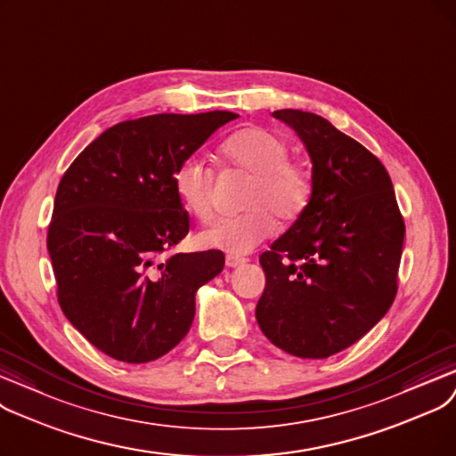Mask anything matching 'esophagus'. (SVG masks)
I'll list each match as a JSON object with an SVG mask.
<instances>
[{"instance_id":"obj_1","label":"esophagus","mask_w":456,"mask_h":456,"mask_svg":"<svg viewBox=\"0 0 456 456\" xmlns=\"http://www.w3.org/2000/svg\"><path fill=\"white\" fill-rule=\"evenodd\" d=\"M243 264H247V257H243V256H232V254L226 256V265L228 267H237V265H243Z\"/></svg>"}]
</instances>
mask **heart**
I'll return each mask as SVG.
<instances>
[{
  "label": "heart",
  "instance_id": "1",
  "mask_svg": "<svg viewBox=\"0 0 456 456\" xmlns=\"http://www.w3.org/2000/svg\"><path fill=\"white\" fill-rule=\"evenodd\" d=\"M230 170L250 176L243 192L245 213L216 221L199 233V245L241 256L274 233L276 219L298 221L314 194L312 170L289 159L288 142L265 127L248 126L219 146ZM172 185L183 208L202 223L213 216L215 172L199 158H185L172 175Z\"/></svg>",
  "mask_w": 456,
  "mask_h": 456
}]
</instances>
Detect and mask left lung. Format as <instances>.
Returning <instances> with one entry per match:
<instances>
[{
  "mask_svg": "<svg viewBox=\"0 0 456 456\" xmlns=\"http://www.w3.org/2000/svg\"><path fill=\"white\" fill-rule=\"evenodd\" d=\"M312 158L305 215L259 256L267 284L259 329L298 358H329L370 332L394 305L404 221L387 170L319 115L280 110Z\"/></svg>",
  "mask_w": 456,
  "mask_h": 456,
  "instance_id": "obj_1",
  "label": "left lung"
}]
</instances>
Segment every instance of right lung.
Here are the masks:
<instances>
[{
	"mask_svg": "<svg viewBox=\"0 0 456 456\" xmlns=\"http://www.w3.org/2000/svg\"><path fill=\"white\" fill-rule=\"evenodd\" d=\"M240 115L161 113L118 122L64 172L48 228L62 314L118 362L158 360L185 338L221 250L170 254L189 233L172 185L180 161Z\"/></svg>",
	"mask_w": 456,
	"mask_h": 456,
	"instance_id": "right-lung-1",
	"label": "right lung"
}]
</instances>
